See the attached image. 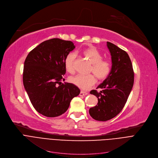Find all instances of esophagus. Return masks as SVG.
<instances>
[{"mask_svg": "<svg viewBox=\"0 0 158 158\" xmlns=\"http://www.w3.org/2000/svg\"><path fill=\"white\" fill-rule=\"evenodd\" d=\"M88 93L87 92H84V91H81L80 93V96H86L87 95Z\"/></svg>", "mask_w": 158, "mask_h": 158, "instance_id": "1", "label": "esophagus"}]
</instances>
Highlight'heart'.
<instances>
[{
  "label": "heart",
  "mask_w": 158,
  "mask_h": 158,
  "mask_svg": "<svg viewBox=\"0 0 158 158\" xmlns=\"http://www.w3.org/2000/svg\"><path fill=\"white\" fill-rule=\"evenodd\" d=\"M83 54L92 64L89 73L95 75L99 80L106 79L112 70V64L110 60L103 59V54L95 48H90L83 52ZM65 68L71 73H75L76 70V53H69L64 60ZM94 75H78L69 78V81L81 90H88L93 86L96 81Z\"/></svg>",
  "instance_id": "1"
}]
</instances>
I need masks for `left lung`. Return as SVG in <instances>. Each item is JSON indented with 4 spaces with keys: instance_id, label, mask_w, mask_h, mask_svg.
<instances>
[{
    "instance_id": "1",
    "label": "left lung",
    "mask_w": 158,
    "mask_h": 158,
    "mask_svg": "<svg viewBox=\"0 0 158 158\" xmlns=\"http://www.w3.org/2000/svg\"><path fill=\"white\" fill-rule=\"evenodd\" d=\"M112 56V66L109 76L90 93L98 98L96 106L89 109V114L99 121H106L117 115L125 106L134 83L131 61L126 51L107 42Z\"/></svg>"
}]
</instances>
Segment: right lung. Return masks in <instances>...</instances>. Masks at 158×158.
Returning <instances> with one entry per match:
<instances>
[{
    "instance_id": "right-lung-1",
    "label": "right lung",
    "mask_w": 158,
    "mask_h": 158,
    "mask_svg": "<svg viewBox=\"0 0 158 158\" xmlns=\"http://www.w3.org/2000/svg\"><path fill=\"white\" fill-rule=\"evenodd\" d=\"M75 48L73 43L59 38L46 40L31 50L23 67V82L37 112L48 117L65 113L80 89L73 83H62L66 73L64 60Z\"/></svg>"
}]
</instances>
